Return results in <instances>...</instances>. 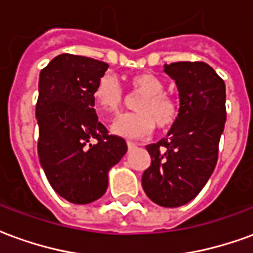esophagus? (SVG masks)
I'll return each mask as SVG.
<instances>
[{
    "label": "esophagus",
    "mask_w": 253,
    "mask_h": 253,
    "mask_svg": "<svg viewBox=\"0 0 253 253\" xmlns=\"http://www.w3.org/2000/svg\"><path fill=\"white\" fill-rule=\"evenodd\" d=\"M127 148H128V150H131V149L137 148V145L134 142H131V141H128V142H127Z\"/></svg>",
    "instance_id": "obj_1"
}]
</instances>
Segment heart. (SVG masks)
<instances>
[{"instance_id":"1","label":"heart","mask_w":253,"mask_h":253,"mask_svg":"<svg viewBox=\"0 0 253 253\" xmlns=\"http://www.w3.org/2000/svg\"><path fill=\"white\" fill-rule=\"evenodd\" d=\"M128 85L134 92L142 93L135 105V114L119 116L111 130L123 138H143L157 126L160 130H169L179 119V104L164 92L163 80L153 73L143 72L128 77ZM96 108L103 115H115L123 107L125 94L119 83L112 76H104L93 90Z\"/></svg>"}]
</instances>
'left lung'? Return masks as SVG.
<instances>
[{
	"label": "left lung",
	"mask_w": 253,
	"mask_h": 253,
	"mask_svg": "<svg viewBox=\"0 0 253 253\" xmlns=\"http://www.w3.org/2000/svg\"><path fill=\"white\" fill-rule=\"evenodd\" d=\"M179 90V119L167 138L148 145L150 167L142 187L150 201L179 207L192 201L210 179L226 122L225 83L205 62L164 65Z\"/></svg>",
	"instance_id": "8db88e82"
}]
</instances>
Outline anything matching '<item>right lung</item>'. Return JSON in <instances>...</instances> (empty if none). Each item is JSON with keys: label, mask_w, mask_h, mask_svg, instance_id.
I'll list each match as a JSON object with an SVG mask.
<instances>
[{"label": "right lung", "mask_w": 253, "mask_h": 253, "mask_svg": "<svg viewBox=\"0 0 253 253\" xmlns=\"http://www.w3.org/2000/svg\"><path fill=\"white\" fill-rule=\"evenodd\" d=\"M107 69L93 58L61 54L39 76L41 165L54 191L76 205L104 195L108 172L127 152L126 141L108 135L93 108L92 94Z\"/></svg>", "instance_id": "1"}]
</instances>
